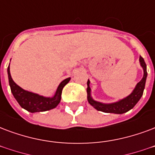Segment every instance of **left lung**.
Segmentation results:
<instances>
[{"instance_id":"left-lung-1","label":"left lung","mask_w":155,"mask_h":155,"mask_svg":"<svg viewBox=\"0 0 155 155\" xmlns=\"http://www.w3.org/2000/svg\"><path fill=\"white\" fill-rule=\"evenodd\" d=\"M140 67L143 69V77L140 80L139 83L137 84L133 92L130 93L128 96L123 99H120L119 101L112 103H102L100 101H95L92 97L91 95V88L89 86L90 81L89 80L87 82L88 88H87V93H88V101L91 106H93L97 110L105 112V113H113V114H124L126 113L136 106L140 97L143 95L145 85H146V77H147V71H146V64L144 61L143 58L140 57L139 58Z\"/></svg>"}]
</instances>
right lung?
<instances>
[{"label": "right lung", "instance_id": "right-lung-1", "mask_svg": "<svg viewBox=\"0 0 155 155\" xmlns=\"http://www.w3.org/2000/svg\"><path fill=\"white\" fill-rule=\"evenodd\" d=\"M7 73H8L9 84L10 86V89H11V93H13L15 98L16 99V101L18 102L22 108L27 110L31 113L43 112L55 108L61 101L62 88H64V86L71 80V78H67L66 80H62V82L60 83V84L53 97H44L39 95L37 93L25 90L18 85L11 77L10 71H9V65L7 69Z\"/></svg>", "mask_w": 155, "mask_h": 155}]
</instances>
